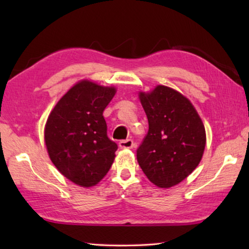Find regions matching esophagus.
Masks as SVG:
<instances>
[{"label":"esophagus","mask_w":249,"mask_h":249,"mask_svg":"<svg viewBox=\"0 0 249 249\" xmlns=\"http://www.w3.org/2000/svg\"><path fill=\"white\" fill-rule=\"evenodd\" d=\"M120 148L122 149H130L134 147V142L132 140H126V141H121L119 142Z\"/></svg>","instance_id":"obj_1"}]
</instances>
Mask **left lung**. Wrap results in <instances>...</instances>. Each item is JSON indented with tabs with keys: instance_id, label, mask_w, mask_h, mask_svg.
<instances>
[{
	"instance_id": "8db88e82",
	"label": "left lung",
	"mask_w": 249,
	"mask_h": 249,
	"mask_svg": "<svg viewBox=\"0 0 249 249\" xmlns=\"http://www.w3.org/2000/svg\"><path fill=\"white\" fill-rule=\"evenodd\" d=\"M149 129L137 149V161L156 187L179 184L203 157L204 124L191 101L172 88L156 86L138 92Z\"/></svg>"
}]
</instances>
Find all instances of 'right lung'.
<instances>
[{"mask_svg":"<svg viewBox=\"0 0 249 249\" xmlns=\"http://www.w3.org/2000/svg\"><path fill=\"white\" fill-rule=\"evenodd\" d=\"M115 93L113 86L80 80L61 96L46 122L50 160L62 176L82 188L98 184L114 162L117 145L108 140L103 112Z\"/></svg>","mask_w":249,"mask_h":249,"instance_id":"obj_1","label":"right lung"}]
</instances>
